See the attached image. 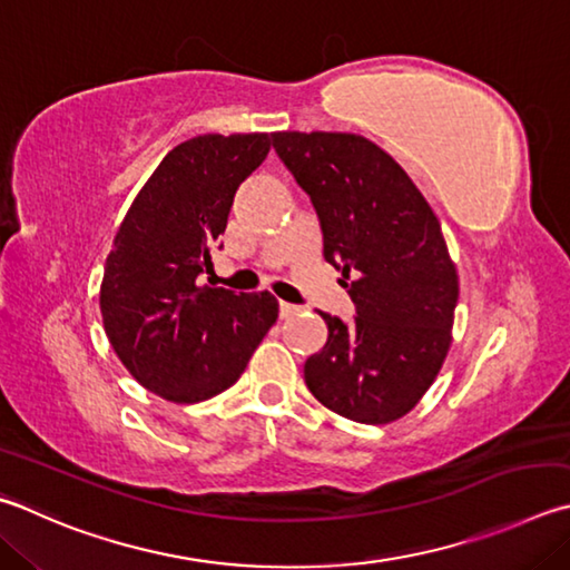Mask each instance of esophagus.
Here are the masks:
<instances>
[{"label": "esophagus", "instance_id": "esophagus-1", "mask_svg": "<svg viewBox=\"0 0 570 570\" xmlns=\"http://www.w3.org/2000/svg\"><path fill=\"white\" fill-rule=\"evenodd\" d=\"M278 314H282V318H292L294 314H298V306L288 302H278Z\"/></svg>", "mask_w": 570, "mask_h": 570}]
</instances>
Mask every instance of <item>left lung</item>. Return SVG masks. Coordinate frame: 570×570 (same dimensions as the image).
<instances>
[{"mask_svg":"<svg viewBox=\"0 0 570 570\" xmlns=\"http://www.w3.org/2000/svg\"><path fill=\"white\" fill-rule=\"evenodd\" d=\"M274 149L308 194L324 258L356 316L318 312L328 338L308 356V391L338 416L391 423L416 406L451 346L459 276L441 224L396 161L341 131H276Z\"/></svg>","mask_w":570,"mask_h":570,"instance_id":"8db88e82","label":"left lung"}]
</instances>
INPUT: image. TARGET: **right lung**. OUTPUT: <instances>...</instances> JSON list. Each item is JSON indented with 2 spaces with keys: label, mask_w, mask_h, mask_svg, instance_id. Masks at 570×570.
I'll return each mask as SVG.
<instances>
[{
  "label": "right lung",
  "mask_w": 570,
  "mask_h": 570,
  "mask_svg": "<svg viewBox=\"0 0 570 570\" xmlns=\"http://www.w3.org/2000/svg\"><path fill=\"white\" fill-rule=\"evenodd\" d=\"M272 134H204L154 169L107 256L99 306L114 351L144 389L196 403L234 386L278 316L268 292L199 286L239 184Z\"/></svg>",
  "instance_id": "right-lung-1"
}]
</instances>
